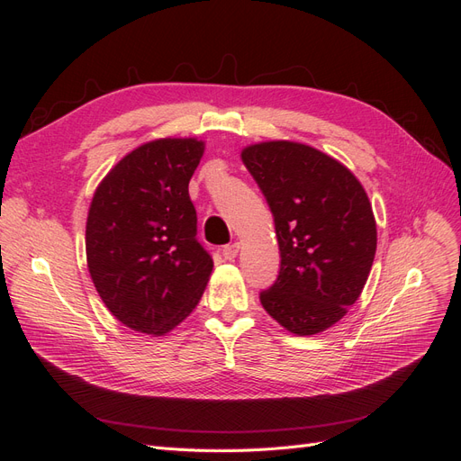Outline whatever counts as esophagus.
<instances>
[{
  "instance_id": "esophagus-1",
  "label": "esophagus",
  "mask_w": 461,
  "mask_h": 461,
  "mask_svg": "<svg viewBox=\"0 0 461 461\" xmlns=\"http://www.w3.org/2000/svg\"><path fill=\"white\" fill-rule=\"evenodd\" d=\"M239 252H240V244H229V246H222V249H221V254H222V258L225 259H229V261H232L236 256H239Z\"/></svg>"
}]
</instances>
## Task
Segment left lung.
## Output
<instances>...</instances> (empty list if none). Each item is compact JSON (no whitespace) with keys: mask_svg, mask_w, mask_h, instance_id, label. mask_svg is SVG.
Here are the masks:
<instances>
[{"mask_svg":"<svg viewBox=\"0 0 461 461\" xmlns=\"http://www.w3.org/2000/svg\"><path fill=\"white\" fill-rule=\"evenodd\" d=\"M242 161L267 200L281 249L261 305L300 337L332 327L359 298L375 259L376 225L364 186L342 163L298 142L248 146Z\"/></svg>","mask_w":461,"mask_h":461,"instance_id":"left-lung-1","label":"left lung"}]
</instances>
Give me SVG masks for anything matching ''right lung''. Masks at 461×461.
I'll list each match as a JSON object with an SVG mask.
<instances>
[{
	"label": "right lung",
	"mask_w": 461,
	"mask_h": 461,
	"mask_svg": "<svg viewBox=\"0 0 461 461\" xmlns=\"http://www.w3.org/2000/svg\"><path fill=\"white\" fill-rule=\"evenodd\" d=\"M196 138H161L124 156L97 186L86 221L88 271L122 325L165 334L196 308L213 269L198 242L188 183Z\"/></svg>",
	"instance_id": "1"
}]
</instances>
